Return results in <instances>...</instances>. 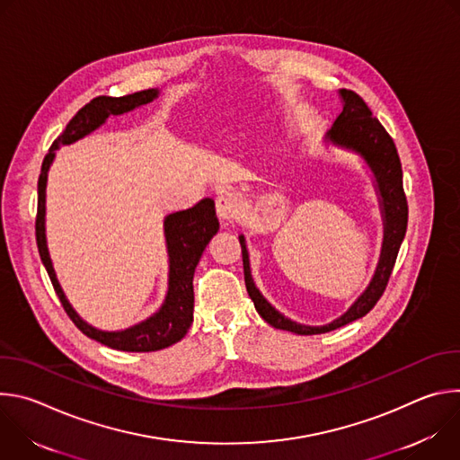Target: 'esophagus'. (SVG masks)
<instances>
[{"label": "esophagus", "instance_id": "esophagus-1", "mask_svg": "<svg viewBox=\"0 0 460 460\" xmlns=\"http://www.w3.org/2000/svg\"><path fill=\"white\" fill-rule=\"evenodd\" d=\"M238 208H240V204H238L236 194L227 192V190L218 194V199H217V213H218V217L222 220L233 222L236 218V215H238Z\"/></svg>", "mask_w": 460, "mask_h": 460}]
</instances>
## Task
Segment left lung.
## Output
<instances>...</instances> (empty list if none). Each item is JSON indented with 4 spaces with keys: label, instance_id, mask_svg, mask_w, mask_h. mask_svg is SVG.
I'll list each match as a JSON object with an SVG mask.
<instances>
[{
    "label": "left lung",
    "instance_id": "1",
    "mask_svg": "<svg viewBox=\"0 0 460 460\" xmlns=\"http://www.w3.org/2000/svg\"><path fill=\"white\" fill-rule=\"evenodd\" d=\"M339 98L342 100V112L339 114L332 128L323 135V146H333L346 153L357 155L364 162L373 176V187L378 196V208L384 226L378 264L367 288L358 295V298L348 307L346 313H342L330 323L305 325L295 322L282 314L277 307H273L256 288L251 275L245 236L238 234L242 245L245 288L254 304V309L270 325L277 327V330L291 332L295 335L327 333L367 314L387 286L408 227V202L402 189V167L395 144H393L391 137L385 133L380 121L371 116L369 107L358 94L348 89H341Z\"/></svg>",
    "mask_w": 460,
    "mask_h": 460
}]
</instances>
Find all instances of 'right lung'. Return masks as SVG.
Wrapping results in <instances>:
<instances>
[{
	"mask_svg": "<svg viewBox=\"0 0 460 460\" xmlns=\"http://www.w3.org/2000/svg\"><path fill=\"white\" fill-rule=\"evenodd\" d=\"M160 96V89H147L135 94H127L121 98L98 96L91 100L85 107H82L76 116L67 123L63 133L54 140L41 164V174L38 180V217H36V242L41 256L43 266L50 277L54 291L67 311L71 320L78 330L89 339L118 349L130 353H149L169 348L181 341L192 323V309H194V291H192V277L194 270L199 266L202 252L206 251L211 238L218 233L220 224L215 211V202L211 199H204L196 206L171 213L164 218V234L167 245L169 258V279H167V293L151 316L146 320L125 327L118 332H105L85 322L78 311L73 307L69 298L65 296L54 266L50 260L47 233H45V202H47V180L49 169L56 158V151L61 146H71L100 128L109 116H121L125 112L135 111L142 105L151 103Z\"/></svg>",
	"mask_w": 460,
	"mask_h": 460,
	"instance_id": "add662e5",
	"label": "right lung"
}]
</instances>
